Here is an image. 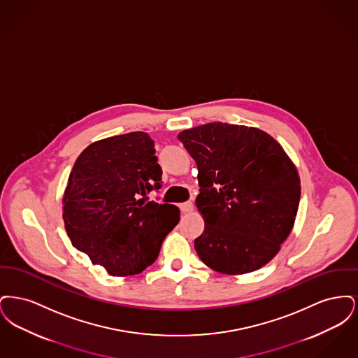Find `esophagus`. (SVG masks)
<instances>
[{
	"label": "esophagus",
	"mask_w": 358,
	"mask_h": 358,
	"mask_svg": "<svg viewBox=\"0 0 358 358\" xmlns=\"http://www.w3.org/2000/svg\"><path fill=\"white\" fill-rule=\"evenodd\" d=\"M180 206V209H181V212H190V210H193V204H192V201H187V203H182V204L178 205Z\"/></svg>",
	"instance_id": "esophagus-1"
}]
</instances>
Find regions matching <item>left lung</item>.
<instances>
[{
  "label": "left lung",
  "instance_id": "left-lung-1",
  "mask_svg": "<svg viewBox=\"0 0 358 358\" xmlns=\"http://www.w3.org/2000/svg\"><path fill=\"white\" fill-rule=\"evenodd\" d=\"M199 169L196 205L204 232L199 257L227 275L252 273L280 250L295 222L301 181L283 148L267 133L222 122L178 134Z\"/></svg>",
  "mask_w": 358,
  "mask_h": 358
}]
</instances>
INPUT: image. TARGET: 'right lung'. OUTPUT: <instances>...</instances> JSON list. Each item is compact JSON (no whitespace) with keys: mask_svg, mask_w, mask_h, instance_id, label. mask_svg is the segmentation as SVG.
Returning a JSON list of instances; mask_svg holds the SVG:
<instances>
[{"mask_svg":"<svg viewBox=\"0 0 358 358\" xmlns=\"http://www.w3.org/2000/svg\"><path fill=\"white\" fill-rule=\"evenodd\" d=\"M153 139L143 131L91 143L75 161L63 199L72 245L113 276L142 273L180 220L176 205L150 201L162 187Z\"/></svg>","mask_w":358,"mask_h":358,"instance_id":"1","label":"right lung"}]
</instances>
